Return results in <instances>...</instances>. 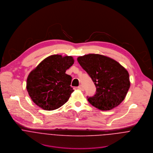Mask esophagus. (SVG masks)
Segmentation results:
<instances>
[{
	"instance_id": "1",
	"label": "esophagus",
	"mask_w": 153,
	"mask_h": 153,
	"mask_svg": "<svg viewBox=\"0 0 153 153\" xmlns=\"http://www.w3.org/2000/svg\"><path fill=\"white\" fill-rule=\"evenodd\" d=\"M78 89H79V90H82V91L84 90V88H83L82 85H80L78 87Z\"/></svg>"
}]
</instances>
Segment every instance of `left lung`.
Listing matches in <instances>:
<instances>
[{"instance_id":"left-lung-1","label":"left lung","mask_w":153,"mask_h":153,"mask_svg":"<svg viewBox=\"0 0 153 153\" xmlns=\"http://www.w3.org/2000/svg\"><path fill=\"white\" fill-rule=\"evenodd\" d=\"M77 60L96 87L95 94L87 97L91 105L100 110L108 111L123 101L130 85L128 73L123 66L100 54L84 55Z\"/></svg>"}]
</instances>
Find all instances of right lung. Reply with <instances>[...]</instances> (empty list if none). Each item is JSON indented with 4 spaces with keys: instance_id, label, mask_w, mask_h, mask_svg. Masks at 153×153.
<instances>
[{
    "instance_id": "obj_1",
    "label": "right lung",
    "mask_w": 153,
    "mask_h": 153,
    "mask_svg": "<svg viewBox=\"0 0 153 153\" xmlns=\"http://www.w3.org/2000/svg\"><path fill=\"white\" fill-rule=\"evenodd\" d=\"M74 63L71 56L52 55L42 61L29 75L26 88L33 102L52 111L63 105L74 91L72 77L65 72Z\"/></svg>"
}]
</instances>
